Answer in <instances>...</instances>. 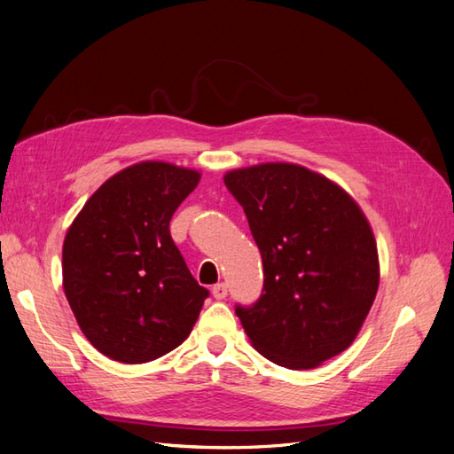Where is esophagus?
<instances>
[{
  "mask_svg": "<svg viewBox=\"0 0 454 454\" xmlns=\"http://www.w3.org/2000/svg\"><path fill=\"white\" fill-rule=\"evenodd\" d=\"M213 295H215V299H224V297L228 295V287H226V284H224V282H220V284L213 286Z\"/></svg>",
  "mask_w": 454,
  "mask_h": 454,
  "instance_id": "1",
  "label": "esophagus"
}]
</instances>
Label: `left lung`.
I'll list each match as a JSON object with an SVG mask.
<instances>
[{"label":"left lung","instance_id":"left-lung-1","mask_svg":"<svg viewBox=\"0 0 454 454\" xmlns=\"http://www.w3.org/2000/svg\"><path fill=\"white\" fill-rule=\"evenodd\" d=\"M261 251L264 289L238 307L251 345L289 370L317 368L355 341L374 303V231L340 184L295 162L224 174Z\"/></svg>","mask_w":454,"mask_h":454}]
</instances>
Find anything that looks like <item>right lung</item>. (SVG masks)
Listing matches in <instances>:
<instances>
[{
	"label": "right lung",
	"instance_id": "right-lung-1",
	"mask_svg": "<svg viewBox=\"0 0 454 454\" xmlns=\"http://www.w3.org/2000/svg\"><path fill=\"white\" fill-rule=\"evenodd\" d=\"M201 172L142 160L103 182L68 226L63 289L86 340L116 363L142 364L192 333L208 292L170 238V218Z\"/></svg>",
	"mask_w": 454,
	"mask_h": 454
}]
</instances>
